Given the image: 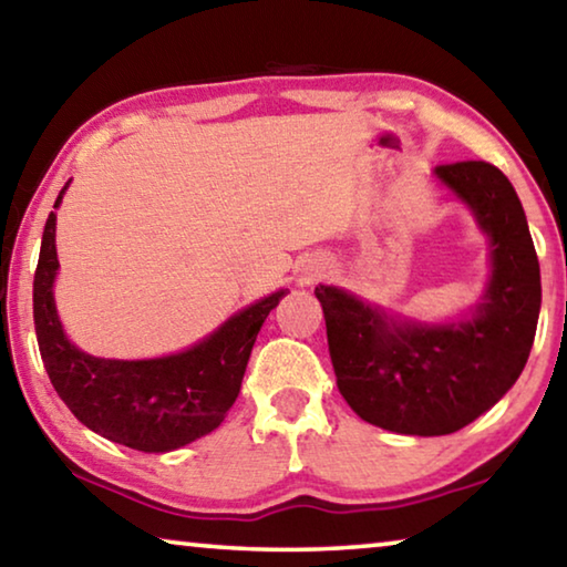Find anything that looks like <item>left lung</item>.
<instances>
[{
    "instance_id": "8db88e82",
    "label": "left lung",
    "mask_w": 567,
    "mask_h": 567,
    "mask_svg": "<svg viewBox=\"0 0 567 567\" xmlns=\"http://www.w3.org/2000/svg\"><path fill=\"white\" fill-rule=\"evenodd\" d=\"M434 174L472 206L492 239V280L477 316L452 326H389L338 287H316L338 389L368 424L444 436L472 424L515 385L540 316V265L509 178L487 161Z\"/></svg>"
}]
</instances>
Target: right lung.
<instances>
[{
    "label": "right lung",
    "instance_id": "1",
    "mask_svg": "<svg viewBox=\"0 0 567 567\" xmlns=\"http://www.w3.org/2000/svg\"><path fill=\"white\" fill-rule=\"evenodd\" d=\"M55 219V212H50L42 231L32 312L44 371L58 396L95 434L138 452H171L217 429L239 396L259 328L287 290L249 305L204 343L178 355L154 361L93 358L65 338L52 300L58 272Z\"/></svg>",
    "mask_w": 567,
    "mask_h": 567
}]
</instances>
